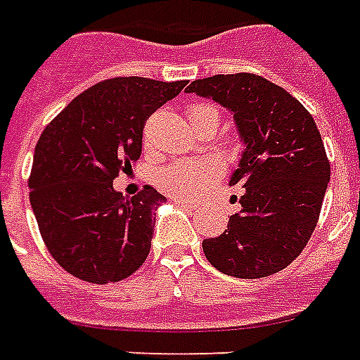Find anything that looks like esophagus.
Returning <instances> with one entry per match:
<instances>
[{
	"instance_id": "esophagus-1",
	"label": "esophagus",
	"mask_w": 360,
	"mask_h": 360,
	"mask_svg": "<svg viewBox=\"0 0 360 360\" xmlns=\"http://www.w3.org/2000/svg\"><path fill=\"white\" fill-rule=\"evenodd\" d=\"M172 202L183 209H196V203L188 202V200H183V198H172Z\"/></svg>"
}]
</instances>
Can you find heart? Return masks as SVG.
I'll list each match as a JSON object with an SVG mask.
<instances>
[{
	"mask_svg": "<svg viewBox=\"0 0 360 360\" xmlns=\"http://www.w3.org/2000/svg\"><path fill=\"white\" fill-rule=\"evenodd\" d=\"M188 120L194 127L205 123L219 124V110L211 104H194L188 108ZM219 174V166L213 160H179L169 164L158 175L160 186L169 194L181 198L196 196L209 181Z\"/></svg>",
	"mask_w": 360,
	"mask_h": 360,
	"instance_id": "heart-1",
	"label": "heart"
}]
</instances>
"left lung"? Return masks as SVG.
Returning a JSON list of instances; mask_svg holds the SVG:
<instances>
[{
  "label": "left lung",
  "instance_id": "8db88e82",
  "mask_svg": "<svg viewBox=\"0 0 360 360\" xmlns=\"http://www.w3.org/2000/svg\"><path fill=\"white\" fill-rule=\"evenodd\" d=\"M233 115L243 143L230 186L240 185V211L228 230L203 239L220 273L262 278L282 271L318 224L330 166L316 121L295 97L257 75H217L185 89Z\"/></svg>",
  "mask_w": 360,
  "mask_h": 360
}]
</instances>
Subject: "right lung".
<instances>
[{"instance_id":"1","label":"right lung","mask_w":360,"mask_h":360,"mask_svg":"<svg viewBox=\"0 0 360 360\" xmlns=\"http://www.w3.org/2000/svg\"><path fill=\"white\" fill-rule=\"evenodd\" d=\"M185 86L140 76L104 80L42 130L31 209L52 257L76 278L120 282L146 262L155 211L166 198L151 186L127 198L114 179L140 158L147 117Z\"/></svg>"}]
</instances>
